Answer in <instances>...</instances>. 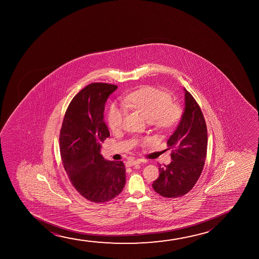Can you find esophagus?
I'll use <instances>...</instances> for the list:
<instances>
[{
  "label": "esophagus",
  "mask_w": 259,
  "mask_h": 259,
  "mask_svg": "<svg viewBox=\"0 0 259 259\" xmlns=\"http://www.w3.org/2000/svg\"><path fill=\"white\" fill-rule=\"evenodd\" d=\"M142 162H143V163H144V162H146V161H145V160H140V159L130 160V161H127V162H126V163H125V164H126V166H127V167H131V166H134V165H135V164H139V163H142Z\"/></svg>",
  "instance_id": "obj_1"
}]
</instances>
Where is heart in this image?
<instances>
[{"label":"heart","mask_w":259,"mask_h":259,"mask_svg":"<svg viewBox=\"0 0 259 259\" xmlns=\"http://www.w3.org/2000/svg\"><path fill=\"white\" fill-rule=\"evenodd\" d=\"M127 106L141 111L158 130L167 131L175 127L181 120V107L172 103L170 94L152 87H144L131 93L124 98ZM126 109L119 103H113L108 112V124L111 130L117 131L124 124Z\"/></svg>","instance_id":"obj_1"}]
</instances>
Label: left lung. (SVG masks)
Masks as SVG:
<instances>
[{
  "mask_svg": "<svg viewBox=\"0 0 259 259\" xmlns=\"http://www.w3.org/2000/svg\"><path fill=\"white\" fill-rule=\"evenodd\" d=\"M184 111L176 130L167 142L172 148L171 162L159 164V177L153 182L154 190L162 196L175 198L194 188L204 166L207 154V126L202 110L186 89Z\"/></svg>",
  "mask_w": 259,
  "mask_h": 259,
  "instance_id": "1",
  "label": "left lung"
}]
</instances>
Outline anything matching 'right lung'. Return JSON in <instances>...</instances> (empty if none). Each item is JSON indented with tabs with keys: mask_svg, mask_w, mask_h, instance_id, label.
Returning a JSON list of instances; mask_svg holds the SVG:
<instances>
[{
	"mask_svg": "<svg viewBox=\"0 0 259 259\" xmlns=\"http://www.w3.org/2000/svg\"><path fill=\"white\" fill-rule=\"evenodd\" d=\"M117 89L106 83L87 85L71 100L64 115L59 143L64 170L75 189L90 202H109L125 184L122 161H108L101 154L110 136L104 122L108 97Z\"/></svg>",
	"mask_w": 259,
	"mask_h": 259,
	"instance_id": "right-lung-1",
	"label": "right lung"
}]
</instances>
